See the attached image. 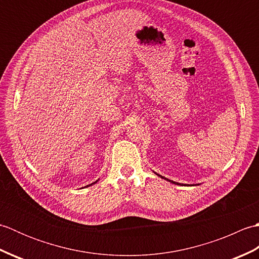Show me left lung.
<instances>
[{"label":"left lung","instance_id":"1","mask_svg":"<svg viewBox=\"0 0 259 259\" xmlns=\"http://www.w3.org/2000/svg\"><path fill=\"white\" fill-rule=\"evenodd\" d=\"M159 177H161V178H163V179H166V180H168V181H170V183H172V184H176V185H179L178 183H175V181H172V180H169V179H167V178H164V177H162V176H160V175H158Z\"/></svg>","mask_w":259,"mask_h":259}]
</instances>
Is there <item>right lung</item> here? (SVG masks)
<instances>
[{
  "mask_svg": "<svg viewBox=\"0 0 259 259\" xmlns=\"http://www.w3.org/2000/svg\"><path fill=\"white\" fill-rule=\"evenodd\" d=\"M97 181H98V180H97ZM97 181H95V183H93V184H96V183H97ZM93 184H91V185H93ZM91 185H89V186H91ZM87 187H88V186H87Z\"/></svg>",
  "mask_w": 259,
  "mask_h": 259,
  "instance_id": "right-lung-1",
  "label": "right lung"
}]
</instances>
